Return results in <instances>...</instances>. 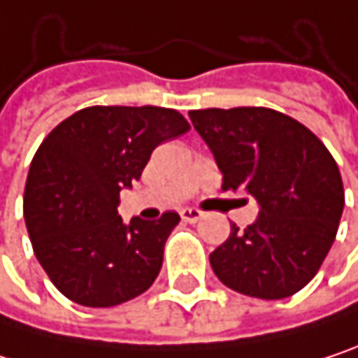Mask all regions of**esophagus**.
Instances as JSON below:
<instances>
[{
  "mask_svg": "<svg viewBox=\"0 0 358 358\" xmlns=\"http://www.w3.org/2000/svg\"><path fill=\"white\" fill-rule=\"evenodd\" d=\"M180 217H182L184 222H188V224H194V222H199V220L203 217V211L192 209V207H186V209L180 211Z\"/></svg>",
  "mask_w": 358,
  "mask_h": 358,
  "instance_id": "esophagus-1",
  "label": "esophagus"
}]
</instances>
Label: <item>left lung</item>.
<instances>
[{"label":"left lung","instance_id":"left-lung-1","mask_svg":"<svg viewBox=\"0 0 358 358\" xmlns=\"http://www.w3.org/2000/svg\"><path fill=\"white\" fill-rule=\"evenodd\" d=\"M194 130L224 176V190H247L259 217L209 255L228 288L265 301L292 296L320 271L344 209L340 170L322 141L269 108L194 109Z\"/></svg>","mask_w":358,"mask_h":358}]
</instances>
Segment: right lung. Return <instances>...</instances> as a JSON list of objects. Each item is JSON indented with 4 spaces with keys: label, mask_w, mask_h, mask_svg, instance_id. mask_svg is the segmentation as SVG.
Listing matches in <instances>:
<instances>
[{
    "label": "right lung",
    "mask_w": 358,
    "mask_h": 358,
    "mask_svg": "<svg viewBox=\"0 0 358 358\" xmlns=\"http://www.w3.org/2000/svg\"><path fill=\"white\" fill-rule=\"evenodd\" d=\"M186 130L176 109L93 106L41 143L24 188V222L41 267L64 296L115 307L155 282L180 215L124 224L120 190L141 178L157 145Z\"/></svg>",
    "instance_id": "right-lung-1"
}]
</instances>
